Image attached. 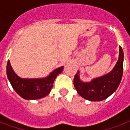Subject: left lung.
I'll return each instance as SVG.
<instances>
[{
    "label": "left lung",
    "instance_id": "obj_1",
    "mask_svg": "<svg viewBox=\"0 0 130 130\" xmlns=\"http://www.w3.org/2000/svg\"><path fill=\"white\" fill-rule=\"evenodd\" d=\"M123 52L119 46V59L115 67L109 73L94 78L90 82L82 81L79 71L73 79V84L77 93L82 98L90 101H101L107 99L115 92L123 76Z\"/></svg>",
    "mask_w": 130,
    "mask_h": 130
}]
</instances>
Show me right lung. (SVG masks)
<instances>
[{
    "label": "right lung",
    "mask_w": 130,
    "mask_h": 130,
    "mask_svg": "<svg viewBox=\"0 0 130 130\" xmlns=\"http://www.w3.org/2000/svg\"><path fill=\"white\" fill-rule=\"evenodd\" d=\"M63 66L57 68L43 78H21L16 74L10 61L7 65V75L14 90L25 100H36L46 96L51 92L58 75L63 71Z\"/></svg>",
    "instance_id": "obj_1"
}]
</instances>
